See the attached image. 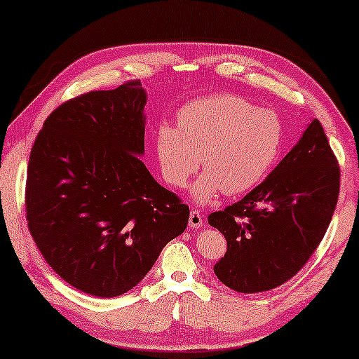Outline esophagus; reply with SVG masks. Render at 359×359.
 Masks as SVG:
<instances>
[{
    "mask_svg": "<svg viewBox=\"0 0 359 359\" xmlns=\"http://www.w3.org/2000/svg\"><path fill=\"white\" fill-rule=\"evenodd\" d=\"M203 226V216L201 215V211H191L189 215V227L191 229H197Z\"/></svg>",
    "mask_w": 359,
    "mask_h": 359,
    "instance_id": "esophagus-1",
    "label": "esophagus"
}]
</instances>
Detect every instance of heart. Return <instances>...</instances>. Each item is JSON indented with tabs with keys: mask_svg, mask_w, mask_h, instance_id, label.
<instances>
[{
	"mask_svg": "<svg viewBox=\"0 0 359 359\" xmlns=\"http://www.w3.org/2000/svg\"><path fill=\"white\" fill-rule=\"evenodd\" d=\"M283 143V126L272 109L256 108L232 93L196 98L176 114V127L156 128L154 148L163 180L184 187L201 168L192 186L198 203L226 192L238 196L269 173Z\"/></svg>",
	"mask_w": 359,
	"mask_h": 359,
	"instance_id": "obj_1",
	"label": "heart"
}]
</instances>
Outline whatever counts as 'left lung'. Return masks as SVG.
Segmentation results:
<instances>
[{
  "label": "left lung",
  "mask_w": 359,
  "mask_h": 359,
  "mask_svg": "<svg viewBox=\"0 0 359 359\" xmlns=\"http://www.w3.org/2000/svg\"><path fill=\"white\" fill-rule=\"evenodd\" d=\"M339 187V162L313 119L259 186L208 216V224L227 240L224 257L215 264L216 277L248 294L294 277L325 237Z\"/></svg>",
  "instance_id": "left-lung-1"
}]
</instances>
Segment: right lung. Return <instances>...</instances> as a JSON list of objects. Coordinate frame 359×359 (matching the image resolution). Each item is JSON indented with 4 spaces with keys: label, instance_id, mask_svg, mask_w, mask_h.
Wrapping results in <instances>:
<instances>
[{
    "label": "right lung",
    "instance_id": "obj_1",
    "mask_svg": "<svg viewBox=\"0 0 359 359\" xmlns=\"http://www.w3.org/2000/svg\"><path fill=\"white\" fill-rule=\"evenodd\" d=\"M140 81L62 103L44 121L27 170L28 229L58 277L86 294L137 286L189 207L152 178Z\"/></svg>",
    "mask_w": 359,
    "mask_h": 359
}]
</instances>
